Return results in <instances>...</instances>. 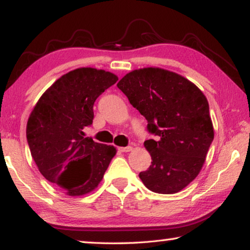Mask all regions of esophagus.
Returning a JSON list of instances; mask_svg holds the SVG:
<instances>
[{
	"mask_svg": "<svg viewBox=\"0 0 250 250\" xmlns=\"http://www.w3.org/2000/svg\"><path fill=\"white\" fill-rule=\"evenodd\" d=\"M132 150V146H121V148H119V151H121V152H129V151H131Z\"/></svg>",
	"mask_w": 250,
	"mask_h": 250,
	"instance_id": "esophagus-1",
	"label": "esophagus"
}]
</instances>
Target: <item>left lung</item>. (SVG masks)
<instances>
[{
    "instance_id": "left-lung-1",
    "label": "left lung",
    "mask_w": 250,
    "mask_h": 250,
    "mask_svg": "<svg viewBox=\"0 0 250 250\" xmlns=\"http://www.w3.org/2000/svg\"><path fill=\"white\" fill-rule=\"evenodd\" d=\"M117 85L157 137L145 141L152 161L139 173L144 185L165 195L187 187L203 168L215 134L207 98L188 79L160 68L133 70Z\"/></svg>"
}]
</instances>
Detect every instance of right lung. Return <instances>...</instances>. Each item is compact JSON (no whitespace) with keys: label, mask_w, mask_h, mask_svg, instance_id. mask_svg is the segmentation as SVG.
Instances as JSON below:
<instances>
[{"label":"right lung","mask_w":250,"mask_h":250,"mask_svg":"<svg viewBox=\"0 0 250 250\" xmlns=\"http://www.w3.org/2000/svg\"><path fill=\"white\" fill-rule=\"evenodd\" d=\"M118 81L116 74L79 68L58 79L31 112L26 139L39 171L69 196L98 187L117 150L84 137L97 98Z\"/></svg>","instance_id":"right-lung-1"}]
</instances>
